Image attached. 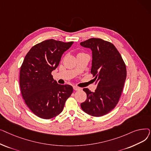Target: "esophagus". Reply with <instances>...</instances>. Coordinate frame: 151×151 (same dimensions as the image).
<instances>
[{"mask_svg": "<svg viewBox=\"0 0 151 151\" xmlns=\"http://www.w3.org/2000/svg\"><path fill=\"white\" fill-rule=\"evenodd\" d=\"M73 89L75 90V91H80V90H81V88H78V87H77V86H73Z\"/></svg>", "mask_w": 151, "mask_h": 151, "instance_id": "esophagus-1", "label": "esophagus"}]
</instances>
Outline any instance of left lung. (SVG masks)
Returning a JSON list of instances; mask_svg holds the SVG:
<instances>
[{"mask_svg":"<svg viewBox=\"0 0 151 151\" xmlns=\"http://www.w3.org/2000/svg\"><path fill=\"white\" fill-rule=\"evenodd\" d=\"M92 51L91 73L97 88L94 92L84 88L87 99L81 104L85 113L100 117L112 111L119 100L127 76L125 62L114 45L101 38H92L81 42Z\"/></svg>","mask_w":151,"mask_h":151,"instance_id":"left-lung-1","label":"left lung"}]
</instances>
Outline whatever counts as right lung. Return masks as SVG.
Wrapping results in <instances>:
<instances>
[{"mask_svg":"<svg viewBox=\"0 0 151 151\" xmlns=\"http://www.w3.org/2000/svg\"><path fill=\"white\" fill-rule=\"evenodd\" d=\"M73 43L46 40L32 47L21 66L22 98L31 111L42 119H50L59 114L73 92L72 86L58 84L51 75L63 53Z\"/></svg>","mask_w":151,"mask_h":151,"instance_id":"right-lung-1","label":"right lung"}]
</instances>
